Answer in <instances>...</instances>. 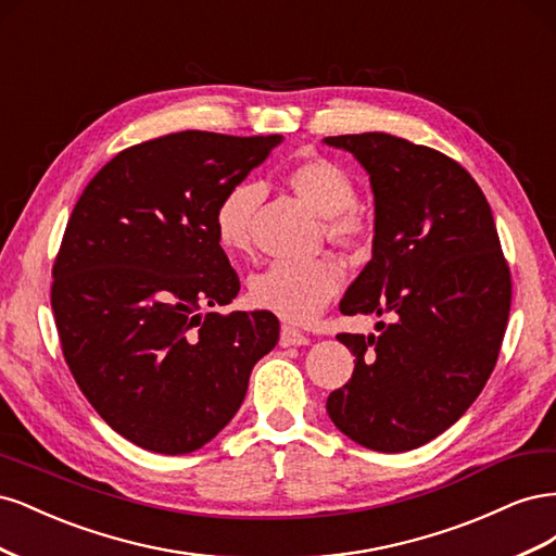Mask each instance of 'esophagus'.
<instances>
[{"instance_id":"esophagus-1","label":"esophagus","mask_w":556,"mask_h":556,"mask_svg":"<svg viewBox=\"0 0 556 556\" xmlns=\"http://www.w3.org/2000/svg\"><path fill=\"white\" fill-rule=\"evenodd\" d=\"M308 336L304 331H299L290 325H282L280 329V345L282 348H290V345H308Z\"/></svg>"}]
</instances>
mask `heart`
<instances>
[{
    "label": "heart",
    "instance_id": "1",
    "mask_svg": "<svg viewBox=\"0 0 556 556\" xmlns=\"http://www.w3.org/2000/svg\"><path fill=\"white\" fill-rule=\"evenodd\" d=\"M285 182L306 204L325 215V237L341 250H362L371 239V220L355 204L357 185L341 164L327 157H306L292 164ZM262 204V188L239 182L229 188L213 213L215 239L229 255H245L252 245V220ZM343 282V271L331 257L274 262L250 278L252 306L271 311L292 325L317 317Z\"/></svg>",
    "mask_w": 556,
    "mask_h": 556
}]
</instances>
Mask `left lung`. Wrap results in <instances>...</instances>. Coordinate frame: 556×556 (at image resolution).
Listing matches in <instances>:
<instances>
[{
	"instance_id": "obj_1",
	"label": "left lung",
	"mask_w": 556,
	"mask_h": 556,
	"mask_svg": "<svg viewBox=\"0 0 556 556\" xmlns=\"http://www.w3.org/2000/svg\"><path fill=\"white\" fill-rule=\"evenodd\" d=\"M325 141L362 162L376 197L374 257L341 313L392 319L378 323V336H336L357 359L327 413L368 450L408 452L457 422L490 380L510 266L492 208L459 162L384 131Z\"/></svg>"
}]
</instances>
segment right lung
Returning <instances> with one entry per match:
<instances>
[{
  "label": "right lung",
  "mask_w": 556,
  "mask_h": 556,
  "mask_svg": "<svg viewBox=\"0 0 556 556\" xmlns=\"http://www.w3.org/2000/svg\"><path fill=\"white\" fill-rule=\"evenodd\" d=\"M278 143V134H166L117 153L76 201L50 306L80 392L134 445L204 447L278 343L268 311L201 315L241 290L215 239L217 201Z\"/></svg>",
  "instance_id": "right-lung-1"
}]
</instances>
